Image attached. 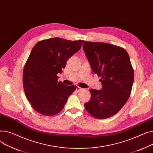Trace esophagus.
Masks as SVG:
<instances>
[{"instance_id":"esophagus-1","label":"esophagus","mask_w":153,"mask_h":153,"mask_svg":"<svg viewBox=\"0 0 153 153\" xmlns=\"http://www.w3.org/2000/svg\"><path fill=\"white\" fill-rule=\"evenodd\" d=\"M76 91H81V90H82L83 89V88H80V87H79V86H76Z\"/></svg>"}]
</instances>
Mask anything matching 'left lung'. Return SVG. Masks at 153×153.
<instances>
[{"mask_svg": "<svg viewBox=\"0 0 153 153\" xmlns=\"http://www.w3.org/2000/svg\"><path fill=\"white\" fill-rule=\"evenodd\" d=\"M83 48L92 70L98 76L101 90L91 89V98L85 103L86 110L98 119L117 113L130 96L134 71L127 52L123 48L105 42L83 41Z\"/></svg>", "mask_w": 153, "mask_h": 153, "instance_id": "obj_1", "label": "left lung"}]
</instances>
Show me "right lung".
I'll return each instance as SVG.
<instances>
[{
  "mask_svg": "<svg viewBox=\"0 0 153 153\" xmlns=\"http://www.w3.org/2000/svg\"><path fill=\"white\" fill-rule=\"evenodd\" d=\"M82 41L59 38L44 39L36 43L27 60L23 75L25 95L33 108L45 116L60 112L76 86L58 82L68 59L82 47Z\"/></svg>",
  "mask_w": 153,
  "mask_h": 153,
  "instance_id": "add662e5",
  "label": "right lung"
}]
</instances>
